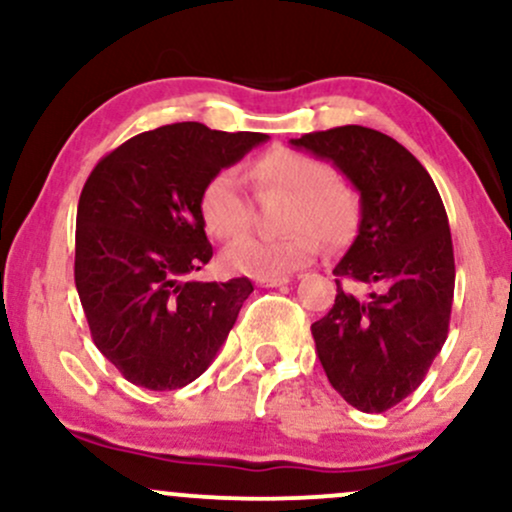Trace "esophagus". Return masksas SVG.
<instances>
[{
    "instance_id": "esophagus-1",
    "label": "esophagus",
    "mask_w": 512,
    "mask_h": 512,
    "mask_svg": "<svg viewBox=\"0 0 512 512\" xmlns=\"http://www.w3.org/2000/svg\"><path fill=\"white\" fill-rule=\"evenodd\" d=\"M289 276H267V279H257V286H264V289H274V286L289 284Z\"/></svg>"
}]
</instances>
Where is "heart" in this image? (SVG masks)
I'll return each mask as SVG.
<instances>
[{
	"mask_svg": "<svg viewBox=\"0 0 512 512\" xmlns=\"http://www.w3.org/2000/svg\"><path fill=\"white\" fill-rule=\"evenodd\" d=\"M250 178L257 190H279L291 195L286 211L289 236L238 238L226 252L228 272L267 279L289 276L310 264L320 252L318 236L330 245L344 243L356 226V197L334 180L330 163L291 149H274L252 163ZM199 214L216 238H236L250 223V202L233 170H219L199 195Z\"/></svg>",
	"mask_w": 512,
	"mask_h": 512,
	"instance_id": "heart-1",
	"label": "heart"
}]
</instances>
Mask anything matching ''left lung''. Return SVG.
<instances>
[{
  "instance_id": "1",
  "label": "left lung",
  "mask_w": 512,
  "mask_h": 512,
  "mask_svg": "<svg viewBox=\"0 0 512 512\" xmlns=\"http://www.w3.org/2000/svg\"><path fill=\"white\" fill-rule=\"evenodd\" d=\"M330 161L356 187L358 236L334 267L332 310L317 320L315 349L334 390L361 411H387L424 383L448 337L455 257L443 199L428 170L383 132L346 125L291 139Z\"/></svg>"
}]
</instances>
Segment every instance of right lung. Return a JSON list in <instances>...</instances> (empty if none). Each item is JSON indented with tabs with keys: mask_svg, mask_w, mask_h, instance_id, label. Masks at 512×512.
Wrapping results in <instances>:
<instances>
[{
	"mask_svg": "<svg viewBox=\"0 0 512 512\" xmlns=\"http://www.w3.org/2000/svg\"><path fill=\"white\" fill-rule=\"evenodd\" d=\"M260 132L175 122L98 161L76 209L74 281L93 344L132 385L178 390L211 366L252 281H197L211 260L199 195Z\"/></svg>",
	"mask_w": 512,
	"mask_h": 512,
	"instance_id": "add662e5",
	"label": "right lung"
}]
</instances>
